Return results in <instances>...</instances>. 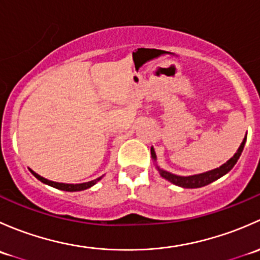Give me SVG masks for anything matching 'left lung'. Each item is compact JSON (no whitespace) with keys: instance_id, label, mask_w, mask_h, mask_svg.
<instances>
[{"instance_id":"left-lung-1","label":"left lung","mask_w":260,"mask_h":260,"mask_svg":"<svg viewBox=\"0 0 260 260\" xmlns=\"http://www.w3.org/2000/svg\"><path fill=\"white\" fill-rule=\"evenodd\" d=\"M245 142H246V136L244 137L242 145H240L239 148H238L237 153H235L232 158L228 159L224 165H221V166L217 167V169L210 170V171H206V172H203V174H198V175H191V176H179V175L171 174V172L166 171V170H162L161 167L157 165V156L153 147H151V156H152V159L154 161V165H156L157 170H158L159 175H161L164 179H166L167 181L174 183V185L180 186V187H183V188H198V187H203V186L209 185V183L214 182V181H216L217 179L224 176V175H226L228 172L235 166L238 159H239L240 154H242L244 149V146H245Z\"/></svg>"}]
</instances>
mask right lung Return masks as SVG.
I'll return each mask as SVG.
<instances>
[{
    "instance_id": "1",
    "label": "right lung",
    "mask_w": 260,
    "mask_h": 260,
    "mask_svg": "<svg viewBox=\"0 0 260 260\" xmlns=\"http://www.w3.org/2000/svg\"><path fill=\"white\" fill-rule=\"evenodd\" d=\"M30 170L31 174L34 175V176L36 177L38 180H40L41 182L46 183V185L51 186V187H55L57 188V190H62V191H69V192H74V191H83V190H86V188L91 187V186L95 185L96 182H98L99 180H102V177H98V179L95 180H91V181H88V182H83V183H62V182H55V181H50L48 179H45V177L40 176V175L36 174L35 171H32L31 169Z\"/></svg>"
}]
</instances>
